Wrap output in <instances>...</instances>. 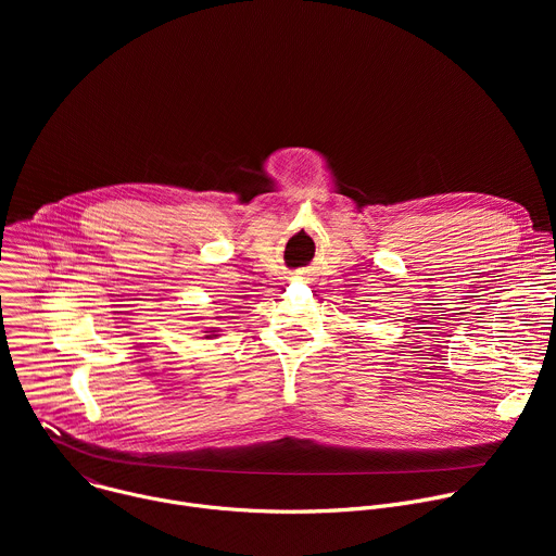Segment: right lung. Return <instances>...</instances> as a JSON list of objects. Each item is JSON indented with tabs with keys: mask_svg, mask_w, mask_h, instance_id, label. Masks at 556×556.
Returning a JSON list of instances; mask_svg holds the SVG:
<instances>
[{
	"mask_svg": "<svg viewBox=\"0 0 556 556\" xmlns=\"http://www.w3.org/2000/svg\"><path fill=\"white\" fill-rule=\"evenodd\" d=\"M215 332H217V330H215V328H211V330H208V334H206V339H211V337H217Z\"/></svg>",
	"mask_w": 556,
	"mask_h": 556,
	"instance_id": "add662e5",
	"label": "right lung"
}]
</instances>
